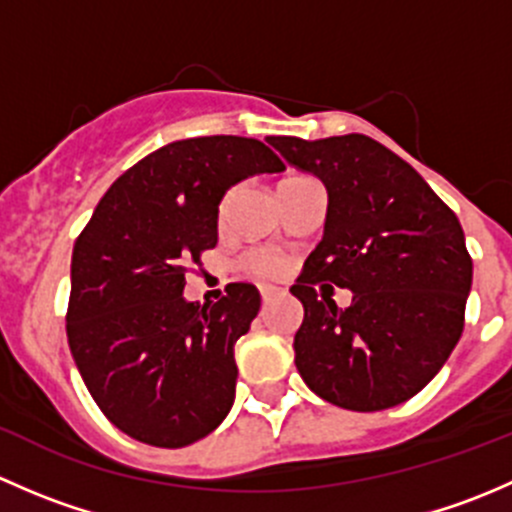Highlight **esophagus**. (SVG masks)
<instances>
[{
	"mask_svg": "<svg viewBox=\"0 0 512 512\" xmlns=\"http://www.w3.org/2000/svg\"><path fill=\"white\" fill-rule=\"evenodd\" d=\"M260 294H262V302H272V299H277V297H282V289L280 287H272V285H262L260 287Z\"/></svg>",
	"mask_w": 512,
	"mask_h": 512,
	"instance_id": "1",
	"label": "esophagus"
}]
</instances>
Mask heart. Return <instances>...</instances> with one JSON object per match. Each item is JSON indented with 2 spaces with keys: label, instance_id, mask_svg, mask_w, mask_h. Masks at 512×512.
<instances>
[{
  "label": "heart",
  "instance_id": "heart-1",
  "mask_svg": "<svg viewBox=\"0 0 512 512\" xmlns=\"http://www.w3.org/2000/svg\"><path fill=\"white\" fill-rule=\"evenodd\" d=\"M227 203L223 205V213H225ZM250 267L257 272V275H277L282 270V260L277 255H270V252H255L250 257Z\"/></svg>",
  "mask_w": 512,
  "mask_h": 512
}]
</instances>
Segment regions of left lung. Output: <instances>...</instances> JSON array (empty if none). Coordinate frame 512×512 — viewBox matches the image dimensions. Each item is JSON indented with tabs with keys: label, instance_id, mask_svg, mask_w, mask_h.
<instances>
[{
	"label": "left lung",
	"instance_id": "1",
	"mask_svg": "<svg viewBox=\"0 0 512 512\" xmlns=\"http://www.w3.org/2000/svg\"><path fill=\"white\" fill-rule=\"evenodd\" d=\"M267 141L329 195L322 240L289 289L304 307L294 334L299 376L349 411L404 404L441 371L463 332L473 260L456 213L369 136ZM332 284L353 289L347 310L331 299Z\"/></svg>",
	"mask_w": 512,
	"mask_h": 512
}]
</instances>
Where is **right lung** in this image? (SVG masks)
<instances>
[{
  "label": "right lung",
  "mask_w": 512,
  "mask_h": 512,
  "mask_svg": "<svg viewBox=\"0 0 512 512\" xmlns=\"http://www.w3.org/2000/svg\"><path fill=\"white\" fill-rule=\"evenodd\" d=\"M282 170L277 153L255 138L168 143L106 190L76 240L71 356L98 409L136 441L190 446L230 414L235 342L260 312V292L235 282L213 307L188 302L185 272L218 245L227 190Z\"/></svg>",
  "instance_id": "obj_1"
}]
</instances>
